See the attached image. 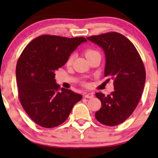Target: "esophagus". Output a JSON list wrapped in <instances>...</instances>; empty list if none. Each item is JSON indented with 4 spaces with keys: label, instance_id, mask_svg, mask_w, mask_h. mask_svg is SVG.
I'll use <instances>...</instances> for the list:
<instances>
[{
    "label": "esophagus",
    "instance_id": "34e87169",
    "mask_svg": "<svg viewBox=\"0 0 158 158\" xmlns=\"http://www.w3.org/2000/svg\"><path fill=\"white\" fill-rule=\"evenodd\" d=\"M94 95L92 94V93H88V94H85V98H94Z\"/></svg>",
    "mask_w": 158,
    "mask_h": 158
}]
</instances>
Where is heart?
Listing matches in <instances>:
<instances>
[{
	"mask_svg": "<svg viewBox=\"0 0 158 158\" xmlns=\"http://www.w3.org/2000/svg\"><path fill=\"white\" fill-rule=\"evenodd\" d=\"M98 53V52L96 50H95V49H87L84 52V54H85V56L86 57L87 59H88L90 56L95 55V54H97ZM73 58H74V55L73 54H71V55L69 56L68 57V59L66 60V64L68 66H70L73 63Z\"/></svg>",
	"mask_w": 158,
	"mask_h": 158,
	"instance_id": "heart-1",
	"label": "heart"
}]
</instances>
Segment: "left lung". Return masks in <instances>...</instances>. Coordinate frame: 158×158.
<instances>
[{
  "instance_id": "left-lung-1",
  "label": "left lung",
  "mask_w": 158,
  "mask_h": 158,
  "mask_svg": "<svg viewBox=\"0 0 158 158\" xmlns=\"http://www.w3.org/2000/svg\"><path fill=\"white\" fill-rule=\"evenodd\" d=\"M102 47L106 55L104 76L114 80V91L96 93L101 107L95 116L101 124L116 126L131 115L142 97L146 72L143 61L132 43L118 32L87 37Z\"/></svg>"
}]
</instances>
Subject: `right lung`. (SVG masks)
<instances>
[{
  "instance_id": "1",
  "label": "right lung",
  "mask_w": 158,
  "mask_h": 158,
  "mask_svg": "<svg viewBox=\"0 0 158 158\" xmlns=\"http://www.w3.org/2000/svg\"><path fill=\"white\" fill-rule=\"evenodd\" d=\"M85 37L44 34L27 45L16 64V77L21 104L31 120L44 128L62 124L83 96L55 83V71L66 63Z\"/></svg>"
}]
</instances>
